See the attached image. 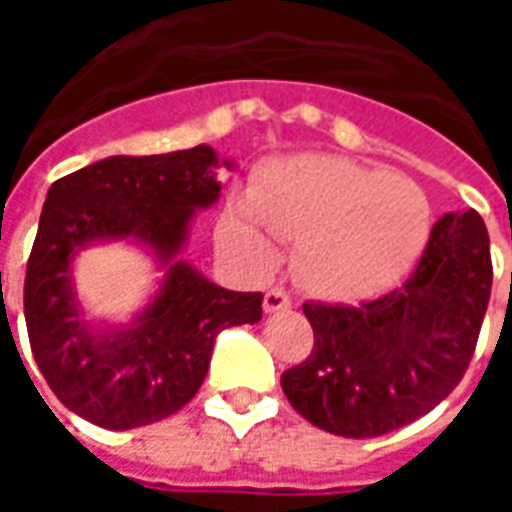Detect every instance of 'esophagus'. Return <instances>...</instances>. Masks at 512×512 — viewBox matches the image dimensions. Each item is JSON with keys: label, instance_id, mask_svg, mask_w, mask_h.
Instances as JSON below:
<instances>
[{"label": "esophagus", "instance_id": "obj_1", "mask_svg": "<svg viewBox=\"0 0 512 512\" xmlns=\"http://www.w3.org/2000/svg\"><path fill=\"white\" fill-rule=\"evenodd\" d=\"M263 307H266V312H279V310H288L290 307V296L285 293V290H268L266 299H263Z\"/></svg>", "mask_w": 512, "mask_h": 512}]
</instances>
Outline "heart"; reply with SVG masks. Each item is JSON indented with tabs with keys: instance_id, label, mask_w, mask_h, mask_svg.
I'll return each instance as SVG.
<instances>
[{
	"instance_id": "b5f03b06",
	"label": "heart",
	"mask_w": 512,
	"mask_h": 512,
	"mask_svg": "<svg viewBox=\"0 0 512 512\" xmlns=\"http://www.w3.org/2000/svg\"><path fill=\"white\" fill-rule=\"evenodd\" d=\"M433 211L414 180L354 158L307 153L271 161L224 213L219 238L257 268L277 260L274 235L296 241L293 268L312 296L376 299L425 252Z\"/></svg>"
}]
</instances>
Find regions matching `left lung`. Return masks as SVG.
Listing matches in <instances>:
<instances>
[{
    "label": "left lung",
    "mask_w": 512,
    "mask_h": 512,
    "mask_svg": "<svg viewBox=\"0 0 512 512\" xmlns=\"http://www.w3.org/2000/svg\"><path fill=\"white\" fill-rule=\"evenodd\" d=\"M491 279L480 213H444L400 290L362 307L304 304L315 348L282 373L290 406L345 439L384 436L428 414L472 362Z\"/></svg>",
    "instance_id": "8db88e82"
}]
</instances>
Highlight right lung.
<instances>
[{
  "label": "right lung",
  "mask_w": 512,
  "mask_h": 512,
  "mask_svg": "<svg viewBox=\"0 0 512 512\" xmlns=\"http://www.w3.org/2000/svg\"><path fill=\"white\" fill-rule=\"evenodd\" d=\"M211 145L164 156H109L51 183L24 279L32 354L73 414L131 430L175 414L197 395L216 334L263 318V293H235L202 277L180 252L197 211L222 194ZM126 240L162 271L128 322L93 319L72 282L87 245Z\"/></svg>",
  "instance_id": "obj_1"
}]
</instances>
